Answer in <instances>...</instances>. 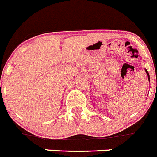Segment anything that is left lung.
Here are the masks:
<instances>
[{
    "mask_svg": "<svg viewBox=\"0 0 157 157\" xmlns=\"http://www.w3.org/2000/svg\"><path fill=\"white\" fill-rule=\"evenodd\" d=\"M145 72H146V73H147V77H148V80H149V82H150V75H149L148 72H147V69H145Z\"/></svg>",
    "mask_w": 157,
    "mask_h": 157,
    "instance_id": "obj_1",
    "label": "left lung"
}]
</instances>
